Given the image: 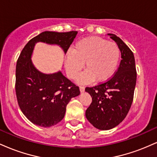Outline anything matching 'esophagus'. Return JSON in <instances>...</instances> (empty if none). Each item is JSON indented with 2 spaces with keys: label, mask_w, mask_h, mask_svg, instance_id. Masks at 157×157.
<instances>
[{
  "label": "esophagus",
  "mask_w": 157,
  "mask_h": 157,
  "mask_svg": "<svg viewBox=\"0 0 157 157\" xmlns=\"http://www.w3.org/2000/svg\"><path fill=\"white\" fill-rule=\"evenodd\" d=\"M80 92H84V91H85L84 86H80Z\"/></svg>",
  "instance_id": "esophagus-1"
}]
</instances>
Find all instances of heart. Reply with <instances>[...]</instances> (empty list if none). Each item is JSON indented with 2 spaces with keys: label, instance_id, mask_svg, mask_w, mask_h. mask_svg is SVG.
Returning a JSON list of instances; mask_svg holds the SVG:
<instances>
[{
  "label": "heart",
  "instance_id": "b5f03b06",
  "mask_svg": "<svg viewBox=\"0 0 157 157\" xmlns=\"http://www.w3.org/2000/svg\"><path fill=\"white\" fill-rule=\"evenodd\" d=\"M120 50L115 43L98 37L83 38L66 55V68L68 77L75 79L83 68L86 71L79 78L80 83L94 80L104 82L111 79L117 69Z\"/></svg>",
  "mask_w": 157,
  "mask_h": 157
}]
</instances>
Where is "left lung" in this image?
<instances>
[{"mask_svg":"<svg viewBox=\"0 0 157 157\" xmlns=\"http://www.w3.org/2000/svg\"><path fill=\"white\" fill-rule=\"evenodd\" d=\"M108 35L120 48L122 58L120 66L107 82L86 88V92L92 97L86 117L94 127L100 130L113 128L125 118L132 104L136 82L133 52L117 36Z\"/></svg>","mask_w":157,"mask_h":157,"instance_id":"8db88e82","label":"left lung"}]
</instances>
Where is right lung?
<instances>
[{"mask_svg": "<svg viewBox=\"0 0 157 157\" xmlns=\"http://www.w3.org/2000/svg\"><path fill=\"white\" fill-rule=\"evenodd\" d=\"M77 34V31L42 32L27 43L17 59L15 73L17 102L23 114L35 125L48 128L58 123L63 119L71 99L80 94L78 86L60 71L44 74L35 67L31 58L35 44L43 42L57 45L66 54Z\"/></svg>", "mask_w": 157, "mask_h": 157, "instance_id": "1", "label": "right lung"}]
</instances>
